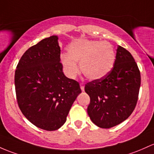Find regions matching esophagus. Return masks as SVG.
I'll use <instances>...</instances> for the list:
<instances>
[{"mask_svg": "<svg viewBox=\"0 0 154 154\" xmlns=\"http://www.w3.org/2000/svg\"><path fill=\"white\" fill-rule=\"evenodd\" d=\"M80 88L82 91H84V90H85V85H84L83 83H80Z\"/></svg>", "mask_w": 154, "mask_h": 154, "instance_id": "obj_1", "label": "esophagus"}]
</instances>
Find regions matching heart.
Instances as JSON below:
<instances>
[{
    "label": "heart",
    "mask_w": 154,
    "mask_h": 154,
    "mask_svg": "<svg viewBox=\"0 0 154 154\" xmlns=\"http://www.w3.org/2000/svg\"><path fill=\"white\" fill-rule=\"evenodd\" d=\"M116 61L113 45L106 41L80 38L67 47V55H62L60 62L66 75L74 79L79 72L91 80L102 79L112 71Z\"/></svg>",
    "instance_id": "1"
}]
</instances>
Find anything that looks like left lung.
<instances>
[{
    "label": "left lung",
    "instance_id": "obj_1",
    "mask_svg": "<svg viewBox=\"0 0 154 154\" xmlns=\"http://www.w3.org/2000/svg\"><path fill=\"white\" fill-rule=\"evenodd\" d=\"M116 61L110 72L86 84L91 98L88 114L94 124L109 129L127 119L138 99L140 72L131 53L118 45Z\"/></svg>",
    "mask_w": 154,
    "mask_h": 154
}]
</instances>
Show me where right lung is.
Segmentation results:
<instances>
[{"instance_id":"1","label":"right lung","mask_w":154,"mask_h":154,"mask_svg":"<svg viewBox=\"0 0 154 154\" xmlns=\"http://www.w3.org/2000/svg\"><path fill=\"white\" fill-rule=\"evenodd\" d=\"M58 36L44 38L23 54L15 71L19 107L33 125L55 131L66 121L81 89L63 72Z\"/></svg>"}]
</instances>
